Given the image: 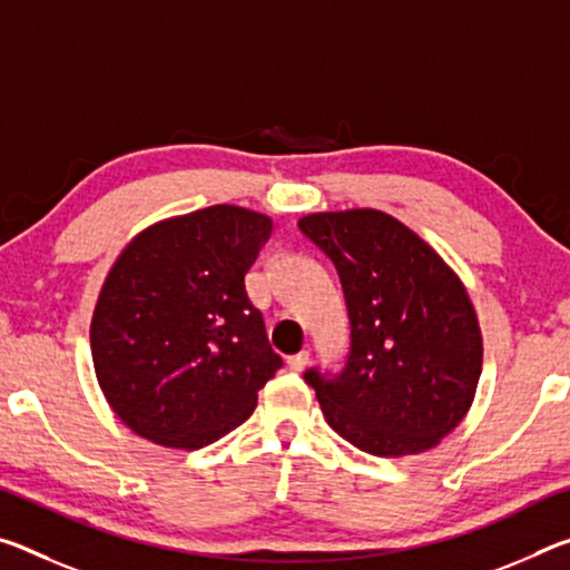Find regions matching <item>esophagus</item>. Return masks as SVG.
Segmentation results:
<instances>
[{
	"label": "esophagus",
	"mask_w": 570,
	"mask_h": 570,
	"mask_svg": "<svg viewBox=\"0 0 570 570\" xmlns=\"http://www.w3.org/2000/svg\"><path fill=\"white\" fill-rule=\"evenodd\" d=\"M286 363H288V367H292V370H296V373H302V370H304L306 365H309V352H306V350H302V352H296V355H292V357H288V360H286Z\"/></svg>",
	"instance_id": "esophagus-1"
}]
</instances>
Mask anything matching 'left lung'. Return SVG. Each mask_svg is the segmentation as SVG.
I'll list each match as a JSON object with an SVG mask.
<instances>
[{"mask_svg":"<svg viewBox=\"0 0 570 570\" xmlns=\"http://www.w3.org/2000/svg\"><path fill=\"white\" fill-rule=\"evenodd\" d=\"M299 228L337 268L350 314L345 373H306L330 426L373 456L429 451L464 421L482 330L456 271L375 207L309 213Z\"/></svg>","mask_w":570,"mask_h":570,"instance_id":"obj_1","label":"left lung"}]
</instances>
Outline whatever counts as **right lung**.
I'll return each instance as SVG.
<instances>
[{"label": "right lung", "mask_w": 570, "mask_h": 570, "mask_svg": "<svg viewBox=\"0 0 570 570\" xmlns=\"http://www.w3.org/2000/svg\"><path fill=\"white\" fill-rule=\"evenodd\" d=\"M274 220L210 205L137 233L108 268L90 320L96 381L141 439L195 451L240 426L282 357L246 274Z\"/></svg>", "instance_id": "right-lung-1"}]
</instances>
